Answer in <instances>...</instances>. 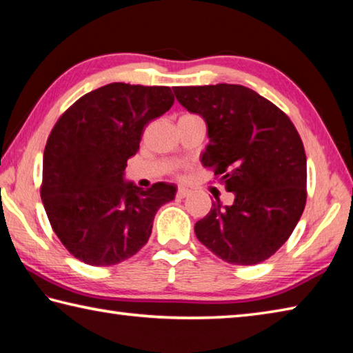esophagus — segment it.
Wrapping results in <instances>:
<instances>
[{"instance_id":"obj_1","label":"esophagus","mask_w":353,"mask_h":353,"mask_svg":"<svg viewBox=\"0 0 353 353\" xmlns=\"http://www.w3.org/2000/svg\"><path fill=\"white\" fill-rule=\"evenodd\" d=\"M189 194H190V190L188 188H178L176 196H178V199H186Z\"/></svg>"}]
</instances>
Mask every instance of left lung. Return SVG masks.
<instances>
[{
  "label": "left lung",
  "mask_w": 353,
  "mask_h": 353,
  "mask_svg": "<svg viewBox=\"0 0 353 353\" xmlns=\"http://www.w3.org/2000/svg\"><path fill=\"white\" fill-rule=\"evenodd\" d=\"M176 101L208 125L201 157L231 206L215 199L195 223L196 239L221 261L256 265L292 236L307 200V158L298 130L282 110L242 85L175 86Z\"/></svg>",
  "instance_id": "left-lung-1"
}]
</instances>
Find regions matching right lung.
I'll return each mask as SVG.
<instances>
[{
    "instance_id": "obj_1",
    "label": "right lung",
    "mask_w": 353,
    "mask_h": 353,
    "mask_svg": "<svg viewBox=\"0 0 353 353\" xmlns=\"http://www.w3.org/2000/svg\"><path fill=\"white\" fill-rule=\"evenodd\" d=\"M173 101L169 86L114 82L80 97L54 125L40 194L54 232L79 261L110 267L134 256L154 214L175 199V184L144 190L123 180L145 125Z\"/></svg>"
}]
</instances>
